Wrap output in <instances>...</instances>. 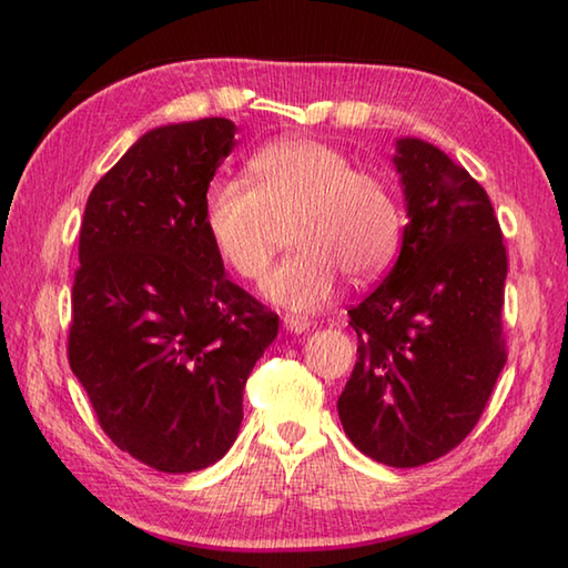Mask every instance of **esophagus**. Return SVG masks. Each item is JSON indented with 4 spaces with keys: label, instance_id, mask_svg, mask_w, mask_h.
Instances as JSON below:
<instances>
[{
    "label": "esophagus",
    "instance_id": "obj_1",
    "mask_svg": "<svg viewBox=\"0 0 568 568\" xmlns=\"http://www.w3.org/2000/svg\"><path fill=\"white\" fill-rule=\"evenodd\" d=\"M283 328H285L287 333L301 335V333H307V331H311V321L303 318V315H293V313H287V315H283Z\"/></svg>",
    "mask_w": 568,
    "mask_h": 568
}]
</instances>
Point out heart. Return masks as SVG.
<instances>
[{
  "mask_svg": "<svg viewBox=\"0 0 568 568\" xmlns=\"http://www.w3.org/2000/svg\"><path fill=\"white\" fill-rule=\"evenodd\" d=\"M250 180H220L207 190L205 227L217 255L240 277H261L281 227L295 250L265 277L261 293L287 311L321 307L341 273L368 281L388 267L403 235L390 185L315 140H283L250 160Z\"/></svg>",
  "mask_w": 568,
  "mask_h": 568,
  "instance_id": "b5f03b06",
  "label": "heart"
}]
</instances>
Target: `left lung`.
Instances as JSON below:
<instances>
[{
  "label": "left lung",
  "instance_id": "1",
  "mask_svg": "<svg viewBox=\"0 0 568 568\" xmlns=\"http://www.w3.org/2000/svg\"><path fill=\"white\" fill-rule=\"evenodd\" d=\"M393 168L408 225L396 265L348 311L358 361L338 416L365 456L413 468L474 430L504 371L508 257L486 190L444 150L400 138Z\"/></svg>",
  "mask_w": 568,
  "mask_h": 568
}]
</instances>
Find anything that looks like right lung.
Wrapping results in <instances>:
<instances>
[{"instance_id": "add662e5", "label": "right lung", "mask_w": 568, "mask_h": 568, "mask_svg": "<svg viewBox=\"0 0 568 568\" xmlns=\"http://www.w3.org/2000/svg\"><path fill=\"white\" fill-rule=\"evenodd\" d=\"M225 118L142 134L90 192L72 285L70 368L104 434L165 474L223 458L277 315L225 277L205 227L235 148Z\"/></svg>"}]
</instances>
